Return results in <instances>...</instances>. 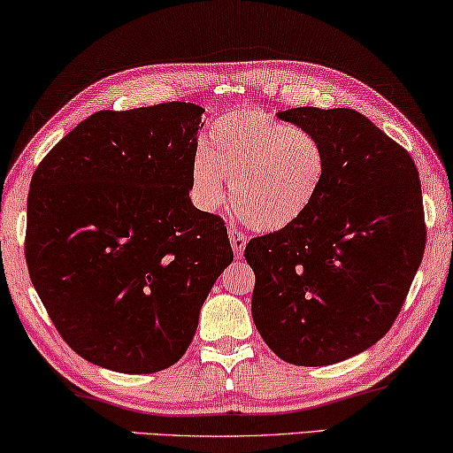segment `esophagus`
Returning a JSON list of instances; mask_svg holds the SVG:
<instances>
[{"mask_svg":"<svg viewBox=\"0 0 453 453\" xmlns=\"http://www.w3.org/2000/svg\"><path fill=\"white\" fill-rule=\"evenodd\" d=\"M229 242H232V248H234V254L235 257H242L243 254V248H246V242H248V235L238 229L235 226H229Z\"/></svg>","mask_w":453,"mask_h":453,"instance_id":"1","label":"esophagus"}]
</instances>
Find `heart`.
Returning a JSON list of instances; mask_svg holds the SVG:
<instances>
[{
	"label": "heart",
	"mask_w": 453,
	"mask_h": 453,
	"mask_svg": "<svg viewBox=\"0 0 453 453\" xmlns=\"http://www.w3.org/2000/svg\"><path fill=\"white\" fill-rule=\"evenodd\" d=\"M325 177L326 150L317 134L243 106L210 125L191 161V197L201 210H218L229 179L235 211L256 229L276 232L311 210Z\"/></svg>",
	"instance_id": "obj_1"
}]
</instances>
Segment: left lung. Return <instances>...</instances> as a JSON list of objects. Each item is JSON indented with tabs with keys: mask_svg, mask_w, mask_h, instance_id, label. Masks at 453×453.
Here are the masks:
<instances>
[{
	"mask_svg": "<svg viewBox=\"0 0 453 453\" xmlns=\"http://www.w3.org/2000/svg\"><path fill=\"white\" fill-rule=\"evenodd\" d=\"M326 150V177L303 218L248 242L252 317L286 363L355 357L393 326L426 250L421 181L411 155L350 109L278 114Z\"/></svg>",
	"mask_w": 453,
	"mask_h": 453,
	"instance_id": "8db88e82",
	"label": "left lung"
}]
</instances>
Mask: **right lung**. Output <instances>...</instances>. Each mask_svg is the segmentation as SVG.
<instances>
[{
	"label": "right lung",
	"mask_w": 453,
	"mask_h": 453,
	"mask_svg": "<svg viewBox=\"0 0 453 453\" xmlns=\"http://www.w3.org/2000/svg\"><path fill=\"white\" fill-rule=\"evenodd\" d=\"M201 114L193 103L98 111L34 171L27 272L62 339L98 367L175 365L234 260L224 219L189 199Z\"/></svg>",
	"instance_id": "obj_1"
}]
</instances>
